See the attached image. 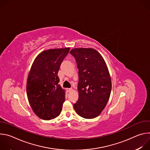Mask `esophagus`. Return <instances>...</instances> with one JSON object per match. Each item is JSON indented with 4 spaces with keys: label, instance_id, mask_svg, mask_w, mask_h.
I'll return each instance as SVG.
<instances>
[{
    "label": "esophagus",
    "instance_id": "obj_1",
    "mask_svg": "<svg viewBox=\"0 0 150 150\" xmlns=\"http://www.w3.org/2000/svg\"><path fill=\"white\" fill-rule=\"evenodd\" d=\"M72 88H67V91H68V92H70L71 91H72Z\"/></svg>",
    "mask_w": 150,
    "mask_h": 150
}]
</instances>
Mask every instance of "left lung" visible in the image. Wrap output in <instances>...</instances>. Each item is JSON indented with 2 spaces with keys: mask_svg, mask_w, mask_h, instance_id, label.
<instances>
[{
  "mask_svg": "<svg viewBox=\"0 0 150 150\" xmlns=\"http://www.w3.org/2000/svg\"><path fill=\"white\" fill-rule=\"evenodd\" d=\"M78 68V100L74 104L76 113L85 119L97 117L108 103L112 81L105 62L100 54L91 48L71 50Z\"/></svg>",
  "mask_w": 150,
  "mask_h": 150,
  "instance_id": "1",
  "label": "left lung"
}]
</instances>
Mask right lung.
<instances>
[{
    "instance_id": "right-lung-1",
    "label": "right lung",
    "mask_w": 150,
    "mask_h": 150,
    "mask_svg": "<svg viewBox=\"0 0 150 150\" xmlns=\"http://www.w3.org/2000/svg\"><path fill=\"white\" fill-rule=\"evenodd\" d=\"M70 48L42 52L34 60L27 79V94L31 108L40 119L57 117L65 99V90L59 84L57 73Z\"/></svg>"
}]
</instances>
